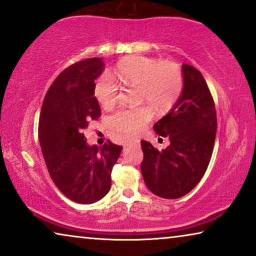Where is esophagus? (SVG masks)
Segmentation results:
<instances>
[{
    "label": "esophagus",
    "mask_w": 256,
    "mask_h": 256,
    "mask_svg": "<svg viewBox=\"0 0 256 256\" xmlns=\"http://www.w3.org/2000/svg\"><path fill=\"white\" fill-rule=\"evenodd\" d=\"M138 142H130V143H127V144H124V146H138Z\"/></svg>",
    "instance_id": "34e87169"
}]
</instances>
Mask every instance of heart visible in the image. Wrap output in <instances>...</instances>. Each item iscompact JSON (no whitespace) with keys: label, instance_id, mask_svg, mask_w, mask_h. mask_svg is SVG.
<instances>
[{"label":"heart","instance_id":"b5f03b06","mask_svg":"<svg viewBox=\"0 0 256 256\" xmlns=\"http://www.w3.org/2000/svg\"><path fill=\"white\" fill-rule=\"evenodd\" d=\"M114 74L124 85L138 86L140 101H146L158 112L170 110L183 92V72L174 62L128 56L118 62ZM93 93L101 106L110 108L118 100V86L110 74L104 73L96 80ZM152 118L150 106L126 108L112 116L110 124L122 134L134 136L144 129Z\"/></svg>","mask_w":256,"mask_h":256}]
</instances>
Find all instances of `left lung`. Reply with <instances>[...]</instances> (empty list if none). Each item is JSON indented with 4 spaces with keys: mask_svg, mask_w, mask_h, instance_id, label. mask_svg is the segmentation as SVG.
Listing matches in <instances>:
<instances>
[{
    "mask_svg": "<svg viewBox=\"0 0 256 256\" xmlns=\"http://www.w3.org/2000/svg\"><path fill=\"white\" fill-rule=\"evenodd\" d=\"M184 87L166 116L154 124L157 134L169 138L166 149L141 141V172L146 188L158 197L180 198L204 176L216 132L214 101L204 76L192 65L182 66Z\"/></svg>",
    "mask_w": 256,
    "mask_h": 256,
    "instance_id": "8db88e82",
    "label": "left lung"
}]
</instances>
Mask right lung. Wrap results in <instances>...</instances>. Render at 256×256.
<instances>
[{"instance_id": "add662e5", "label": "right lung", "mask_w": 256, "mask_h": 256, "mask_svg": "<svg viewBox=\"0 0 256 256\" xmlns=\"http://www.w3.org/2000/svg\"><path fill=\"white\" fill-rule=\"evenodd\" d=\"M104 70L102 58L68 66L52 82L40 110L38 138L48 174L62 194L79 204H93L108 194L122 150L110 140L99 148L88 146L82 134L101 115L93 88Z\"/></svg>"}]
</instances>
